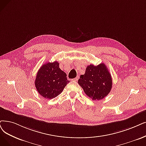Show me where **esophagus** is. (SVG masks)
<instances>
[{
  "mask_svg": "<svg viewBox=\"0 0 146 146\" xmlns=\"http://www.w3.org/2000/svg\"><path fill=\"white\" fill-rule=\"evenodd\" d=\"M78 78H79V77H78V76H77L76 78H74V79H73V80H74V81H78Z\"/></svg>",
  "mask_w": 146,
  "mask_h": 146,
  "instance_id": "1",
  "label": "esophagus"
}]
</instances>
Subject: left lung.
<instances>
[{
	"label": "left lung",
	"instance_id": "1",
	"mask_svg": "<svg viewBox=\"0 0 146 146\" xmlns=\"http://www.w3.org/2000/svg\"><path fill=\"white\" fill-rule=\"evenodd\" d=\"M78 83L86 94L95 101L106 97L112 88L111 75L104 63L87 66Z\"/></svg>",
	"mask_w": 146,
	"mask_h": 146
}]
</instances>
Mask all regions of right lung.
Masks as SVG:
<instances>
[{"label":"right lung","mask_w":146,"mask_h":146,"mask_svg":"<svg viewBox=\"0 0 146 146\" xmlns=\"http://www.w3.org/2000/svg\"><path fill=\"white\" fill-rule=\"evenodd\" d=\"M69 82L66 73L60 69L59 62L55 61L45 63L40 68L35 85L40 95L51 100L60 95Z\"/></svg>","instance_id":"obj_1"}]
</instances>
